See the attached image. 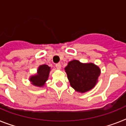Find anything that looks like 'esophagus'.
Listing matches in <instances>:
<instances>
[{"mask_svg": "<svg viewBox=\"0 0 126 126\" xmlns=\"http://www.w3.org/2000/svg\"><path fill=\"white\" fill-rule=\"evenodd\" d=\"M55 67H56V68H57V69H61V63H57V64L55 65Z\"/></svg>", "mask_w": 126, "mask_h": 126, "instance_id": "1", "label": "esophagus"}]
</instances>
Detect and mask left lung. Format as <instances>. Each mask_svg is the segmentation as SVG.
<instances>
[{
	"label": "left lung",
	"instance_id": "left-lung-1",
	"mask_svg": "<svg viewBox=\"0 0 126 126\" xmlns=\"http://www.w3.org/2000/svg\"><path fill=\"white\" fill-rule=\"evenodd\" d=\"M65 70L71 87L80 93L93 89L101 74V70L95 64L82 63L78 60L69 62Z\"/></svg>",
	"mask_w": 126,
	"mask_h": 126
}]
</instances>
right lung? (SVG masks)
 <instances>
[{
	"instance_id": "add662e5",
	"label": "right lung",
	"mask_w": 126,
	"mask_h": 126,
	"mask_svg": "<svg viewBox=\"0 0 126 126\" xmlns=\"http://www.w3.org/2000/svg\"><path fill=\"white\" fill-rule=\"evenodd\" d=\"M50 70V67H48L47 65H40L37 70V74L31 76L29 80L34 86L42 87L44 86L46 82L48 79Z\"/></svg>"
}]
</instances>
